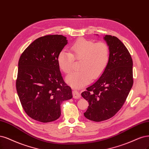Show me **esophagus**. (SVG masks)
<instances>
[{
  "mask_svg": "<svg viewBox=\"0 0 149 149\" xmlns=\"http://www.w3.org/2000/svg\"><path fill=\"white\" fill-rule=\"evenodd\" d=\"M73 97L74 99H78L80 98L81 95H80V94L79 93L78 91L74 90L73 91Z\"/></svg>",
  "mask_w": 149,
  "mask_h": 149,
  "instance_id": "1",
  "label": "esophagus"
}]
</instances>
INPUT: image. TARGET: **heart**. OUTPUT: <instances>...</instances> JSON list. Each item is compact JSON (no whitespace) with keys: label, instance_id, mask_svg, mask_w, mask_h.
<instances>
[{"label":"heart","instance_id":"heart-1","mask_svg":"<svg viewBox=\"0 0 149 149\" xmlns=\"http://www.w3.org/2000/svg\"><path fill=\"white\" fill-rule=\"evenodd\" d=\"M110 59V49L103 42L79 39L70 47V53L61 51L57 57L60 70L69 73L73 69L74 60H81V70L71 73L66 77L71 86L79 88L88 84L92 78L100 75L105 70Z\"/></svg>","mask_w":149,"mask_h":149}]
</instances>
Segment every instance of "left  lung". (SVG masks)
Listing matches in <instances>:
<instances>
[{"mask_svg":"<svg viewBox=\"0 0 149 149\" xmlns=\"http://www.w3.org/2000/svg\"><path fill=\"white\" fill-rule=\"evenodd\" d=\"M104 39L110 49L109 63L99 78L81 93L89 102L84 116L96 122L110 118L121 109L133 84L129 51L115 36L105 35Z\"/></svg>","mask_w":149,"mask_h":149,"instance_id":"8db88e82","label":"left lung"}]
</instances>
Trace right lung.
<instances>
[{
    "label": "right lung",
    "instance_id": "right-lung-1",
    "mask_svg": "<svg viewBox=\"0 0 149 149\" xmlns=\"http://www.w3.org/2000/svg\"><path fill=\"white\" fill-rule=\"evenodd\" d=\"M67 43L62 35L45 36L36 39L20 56L17 91L26 113L34 120H57L61 104L73 97L57 63L58 55Z\"/></svg>",
    "mask_w": 149,
    "mask_h": 149
}]
</instances>
